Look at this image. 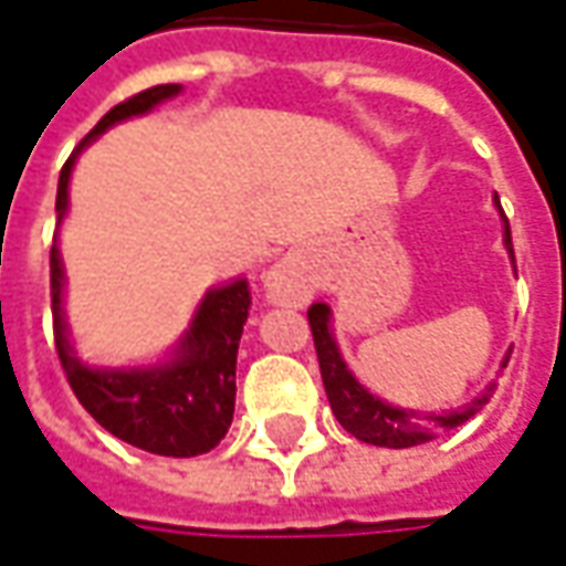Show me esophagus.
I'll return each mask as SVG.
<instances>
[{"label":"esophagus","instance_id":"esophagus-1","mask_svg":"<svg viewBox=\"0 0 566 566\" xmlns=\"http://www.w3.org/2000/svg\"><path fill=\"white\" fill-rule=\"evenodd\" d=\"M315 291V279L310 266L287 253L282 256L275 266L266 272V297L269 303H279V306H303L306 300L313 297Z\"/></svg>","mask_w":566,"mask_h":566}]
</instances>
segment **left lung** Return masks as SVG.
<instances>
[{"label": "left lung", "mask_w": 566, "mask_h": 566, "mask_svg": "<svg viewBox=\"0 0 566 566\" xmlns=\"http://www.w3.org/2000/svg\"><path fill=\"white\" fill-rule=\"evenodd\" d=\"M495 207L502 213V222H505V248L511 253V263H514V248H511V229L509 217L502 210V203L495 198ZM517 272V269H514ZM310 328H313L315 340V356H318V368H322V384H325V394H328V402H332L334 418L340 421V428L353 433L356 440L371 446H387V449H406V446H418L433 440L440 430H452L464 424L471 415H476L493 396L495 384H490L483 394L471 399L464 409H455V412L443 415H421L415 409H399V406H390L387 399L368 394L363 384L356 380V375L349 371L344 356H340V347L334 340L332 332V306L328 303H313L310 306ZM509 365V356L505 363Z\"/></svg>", "instance_id": "1"}]
</instances>
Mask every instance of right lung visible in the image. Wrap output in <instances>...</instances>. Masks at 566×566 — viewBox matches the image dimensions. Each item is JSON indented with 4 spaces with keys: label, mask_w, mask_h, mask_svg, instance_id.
Masks as SVG:
<instances>
[{
    "label": "right lung",
    "mask_w": 566,
    "mask_h": 566,
    "mask_svg": "<svg viewBox=\"0 0 566 566\" xmlns=\"http://www.w3.org/2000/svg\"><path fill=\"white\" fill-rule=\"evenodd\" d=\"M179 83L151 86L111 107L90 136L83 138L57 176V226L67 213V186L80 151L92 145L114 123L148 114L151 107L179 95ZM52 318L55 347L67 384L83 402V409L123 443L170 455L191 459L203 455L226 437L234 415V363L238 340L251 310L248 279H234L222 287H210L191 325L179 337L167 363L133 365V368H95L86 365L71 344L64 322V266L57 244H52Z\"/></svg>",
    "instance_id": "right-lung-1"
}]
</instances>
